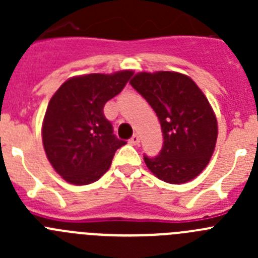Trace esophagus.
<instances>
[{
  "label": "esophagus",
  "instance_id": "esophagus-1",
  "mask_svg": "<svg viewBox=\"0 0 258 258\" xmlns=\"http://www.w3.org/2000/svg\"><path fill=\"white\" fill-rule=\"evenodd\" d=\"M140 141H141L140 136H138V134H133L129 142H131L132 145H140Z\"/></svg>",
  "mask_w": 258,
  "mask_h": 258
}]
</instances>
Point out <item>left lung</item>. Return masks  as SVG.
Returning a JSON list of instances; mask_svg holds the SVG:
<instances>
[{
    "label": "left lung",
    "mask_w": 258,
    "mask_h": 258,
    "mask_svg": "<svg viewBox=\"0 0 258 258\" xmlns=\"http://www.w3.org/2000/svg\"><path fill=\"white\" fill-rule=\"evenodd\" d=\"M131 85L152 107L161 125L163 149L155 157L143 156L157 178L186 183L211 160L217 141V120L208 99L186 75L169 71L141 72Z\"/></svg>",
    "instance_id": "obj_1"
}]
</instances>
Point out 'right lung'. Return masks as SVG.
<instances>
[{
  "label": "right lung",
  "instance_id": "obj_1",
  "mask_svg": "<svg viewBox=\"0 0 258 258\" xmlns=\"http://www.w3.org/2000/svg\"><path fill=\"white\" fill-rule=\"evenodd\" d=\"M132 76V71H120L72 77L50 99L42 124L44 149L52 168L70 183L98 181L126 143L113 134L103 107Z\"/></svg>",
  "mask_w": 258,
  "mask_h": 258
}]
</instances>
